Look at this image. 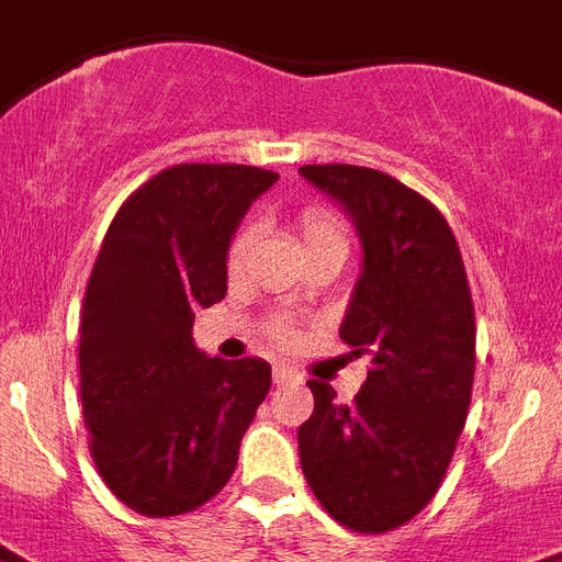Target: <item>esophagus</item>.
Listing matches in <instances>:
<instances>
[{"mask_svg":"<svg viewBox=\"0 0 562 562\" xmlns=\"http://www.w3.org/2000/svg\"><path fill=\"white\" fill-rule=\"evenodd\" d=\"M272 379H276V384H286V382H299L301 375L295 373V370L284 368V364H276V370H272Z\"/></svg>","mask_w":562,"mask_h":562,"instance_id":"obj_1","label":"esophagus"}]
</instances>
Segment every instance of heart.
<instances>
[{"mask_svg": "<svg viewBox=\"0 0 562 562\" xmlns=\"http://www.w3.org/2000/svg\"><path fill=\"white\" fill-rule=\"evenodd\" d=\"M295 232H299L301 249L304 255L318 252V249H347V229L341 224V217L336 212L324 206H304L292 221ZM249 247H252V226H238L232 232L229 244H226V272L232 278L240 276L244 263H247ZM267 336L276 341L278 347H290L295 341V324L284 315H278L267 324Z\"/></svg>", "mask_w": 562, "mask_h": 562, "instance_id": "b5f03b06", "label": "heart"}]
</instances>
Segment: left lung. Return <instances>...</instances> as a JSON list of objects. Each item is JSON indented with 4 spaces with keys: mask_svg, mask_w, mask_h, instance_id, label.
I'll return each instance as SVG.
<instances>
[{
    "mask_svg": "<svg viewBox=\"0 0 562 562\" xmlns=\"http://www.w3.org/2000/svg\"><path fill=\"white\" fill-rule=\"evenodd\" d=\"M301 175L350 212L364 244L341 341L370 361L353 405L307 382L315 407L299 428L301 468L333 520L384 535L434 499L457 451L474 391V299L451 224L428 198L364 166Z\"/></svg>",
    "mask_w": 562,
    "mask_h": 562,
    "instance_id": "1",
    "label": "left lung"
}]
</instances>
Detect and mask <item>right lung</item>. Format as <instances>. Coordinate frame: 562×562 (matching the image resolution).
<instances>
[{
    "instance_id": "add662e5",
    "label": "right lung",
    "mask_w": 562,
    "mask_h": 562,
    "mask_svg": "<svg viewBox=\"0 0 562 562\" xmlns=\"http://www.w3.org/2000/svg\"><path fill=\"white\" fill-rule=\"evenodd\" d=\"M276 180L258 166H169L125 198L97 252L80 315L88 448L143 517H178L224 491L270 393L267 361L194 347L192 310L226 295V244Z\"/></svg>"
}]
</instances>
